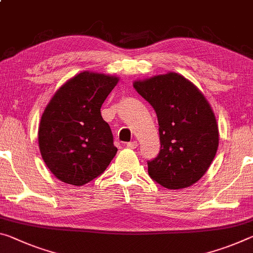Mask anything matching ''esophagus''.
Returning <instances> with one entry per match:
<instances>
[{"label": "esophagus", "mask_w": 253, "mask_h": 253, "mask_svg": "<svg viewBox=\"0 0 253 253\" xmlns=\"http://www.w3.org/2000/svg\"><path fill=\"white\" fill-rule=\"evenodd\" d=\"M137 145H138V144H137V142H136V141L127 143V147L128 148H136V147H137Z\"/></svg>", "instance_id": "esophagus-1"}]
</instances>
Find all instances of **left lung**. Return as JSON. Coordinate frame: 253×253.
<instances>
[{"label":"left lung","instance_id":"obj_1","mask_svg":"<svg viewBox=\"0 0 253 253\" xmlns=\"http://www.w3.org/2000/svg\"><path fill=\"white\" fill-rule=\"evenodd\" d=\"M153 107L160 152L147 161L148 174L168 189H182L205 174L218 147V127L210 103L194 84L177 73L134 82Z\"/></svg>","mask_w":253,"mask_h":253}]
</instances>
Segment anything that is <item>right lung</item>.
<instances>
[{"label": "right lung", "mask_w": 253, "mask_h": 253, "mask_svg": "<svg viewBox=\"0 0 253 253\" xmlns=\"http://www.w3.org/2000/svg\"><path fill=\"white\" fill-rule=\"evenodd\" d=\"M118 78L82 72L56 92L43 111L38 142L43 162L63 182L83 186L117 153L101 106Z\"/></svg>", "instance_id": "right-lung-1"}]
</instances>
